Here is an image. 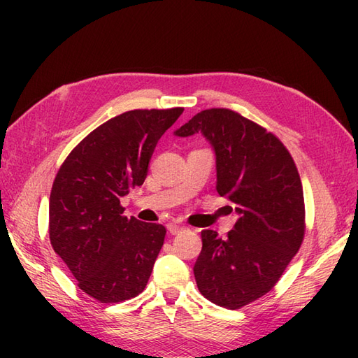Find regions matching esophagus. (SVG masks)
Returning <instances> with one entry per match:
<instances>
[{
    "label": "esophagus",
    "mask_w": 358,
    "mask_h": 358,
    "mask_svg": "<svg viewBox=\"0 0 358 358\" xmlns=\"http://www.w3.org/2000/svg\"><path fill=\"white\" fill-rule=\"evenodd\" d=\"M167 231H169L172 235L178 234L181 231H185V226H180V224H175V223H169L167 224Z\"/></svg>",
    "instance_id": "obj_1"
}]
</instances>
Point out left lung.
I'll return each instance as SVG.
<instances>
[{
    "label": "left lung",
    "mask_w": 358,
    "mask_h": 358,
    "mask_svg": "<svg viewBox=\"0 0 358 358\" xmlns=\"http://www.w3.org/2000/svg\"><path fill=\"white\" fill-rule=\"evenodd\" d=\"M173 134H201L209 141L217 192L238 214L226 238L201 232L196 286L218 306H246L275 286L301 246L305 199L299 171L275 135L229 109L201 110Z\"/></svg>",
    "instance_id": "8db88e82"
}]
</instances>
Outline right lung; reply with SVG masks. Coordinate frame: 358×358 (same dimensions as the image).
Masks as SVG:
<instances>
[{"label":"right lung","instance_id":"1","mask_svg":"<svg viewBox=\"0 0 358 358\" xmlns=\"http://www.w3.org/2000/svg\"><path fill=\"white\" fill-rule=\"evenodd\" d=\"M183 110L136 109L110 118L71 152L53 181L50 245L98 301L129 300L148 285L166 227L124 217L120 199L144 183L158 140Z\"/></svg>","mask_w":358,"mask_h":358}]
</instances>
